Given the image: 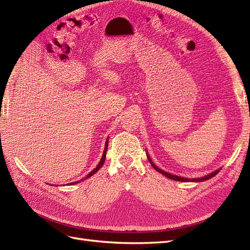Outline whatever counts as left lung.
Instances as JSON below:
<instances>
[{"mask_svg":"<svg viewBox=\"0 0 250 250\" xmlns=\"http://www.w3.org/2000/svg\"><path fill=\"white\" fill-rule=\"evenodd\" d=\"M147 157H148V160H149V162H150V164L152 165V167L157 171V172H160V173H162L163 175H165L166 177H168V178H170V179H173V180H177V181H183V183H188V181H193V183H200V181H206V180H208V179H209V178H211V177H214L215 175H217L218 174V172H219V170H216V171H214L213 173H209L208 175H206V176H203V177H200V178H186V177H180V176H176V175H173V174H170V173H167L166 171H163L162 169H160V168H157L156 166L153 164V162L151 161V158L149 157V155H147Z\"/></svg>","mask_w":250,"mask_h":250,"instance_id":"8db88e82","label":"left lung"}]
</instances>
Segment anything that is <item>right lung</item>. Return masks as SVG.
I'll return each instance as SVG.
<instances>
[{
  "label": "right lung",
  "instance_id": "right-lung-1",
  "mask_svg": "<svg viewBox=\"0 0 250 250\" xmlns=\"http://www.w3.org/2000/svg\"><path fill=\"white\" fill-rule=\"evenodd\" d=\"M107 146H108V140H106V142H105V147H104V151H103V155H102V158H101V161H100V163L98 164V166L97 167L92 171V172H89L87 175L84 177V178H82L81 180H79V181H75V183H71L70 185H75V184H78V183H80V181H83L84 179H86V178H89L90 176H93L94 174L97 172V171H99L100 170V168L102 167V165L104 164V161H105V158H106V151H107Z\"/></svg>",
  "mask_w": 250,
  "mask_h": 250
}]
</instances>
